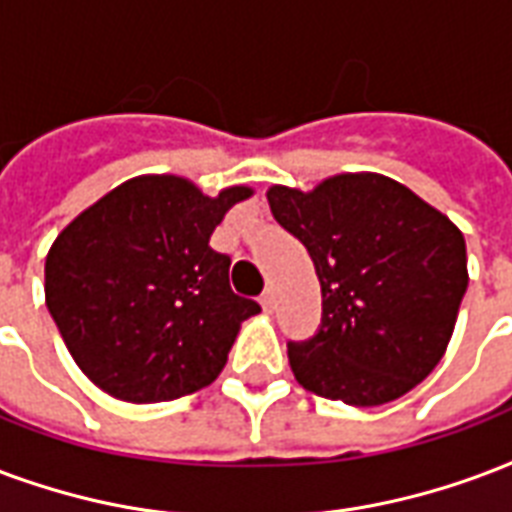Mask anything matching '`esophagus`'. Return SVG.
Listing matches in <instances>:
<instances>
[{"label":"esophagus","mask_w":512,"mask_h":512,"mask_svg":"<svg viewBox=\"0 0 512 512\" xmlns=\"http://www.w3.org/2000/svg\"><path fill=\"white\" fill-rule=\"evenodd\" d=\"M260 306H263V309H266V312H274V306H276V301H274V290H266V293L260 295Z\"/></svg>","instance_id":"34e87169"}]
</instances>
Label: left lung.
<instances>
[{
    "label": "left lung",
    "instance_id": "8db88e82",
    "mask_svg": "<svg viewBox=\"0 0 512 512\" xmlns=\"http://www.w3.org/2000/svg\"><path fill=\"white\" fill-rule=\"evenodd\" d=\"M268 206L312 257L323 323L287 344L306 391L352 407L399 399L448 350L467 293V244L442 211L380 173H342L312 192L268 189Z\"/></svg>",
    "mask_w": 512,
    "mask_h": 512
}]
</instances>
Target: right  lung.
Segmentation results:
<instances>
[{
  "label": "right lung",
  "mask_w": 512,
  "mask_h": 512,
  "mask_svg": "<svg viewBox=\"0 0 512 512\" xmlns=\"http://www.w3.org/2000/svg\"><path fill=\"white\" fill-rule=\"evenodd\" d=\"M252 195H203L181 176H138L56 236L45 304L89 380L132 404L195 393L217 380L257 301L230 290V257L208 241Z\"/></svg>",
  "instance_id": "1"
}]
</instances>
